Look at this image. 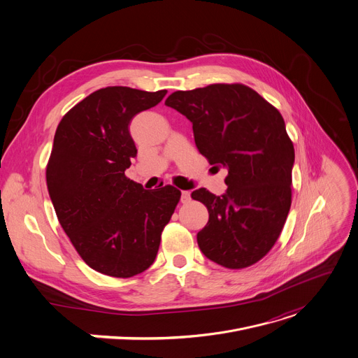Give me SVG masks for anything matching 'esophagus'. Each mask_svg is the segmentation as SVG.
<instances>
[{"mask_svg":"<svg viewBox=\"0 0 358 358\" xmlns=\"http://www.w3.org/2000/svg\"><path fill=\"white\" fill-rule=\"evenodd\" d=\"M191 200V194L189 191H181V203H188Z\"/></svg>","mask_w":358,"mask_h":358,"instance_id":"34e87169","label":"esophagus"}]
</instances>
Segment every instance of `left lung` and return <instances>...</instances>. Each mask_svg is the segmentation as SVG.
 I'll list each match as a JSON object with an SVG mask.
<instances>
[{
    "label": "left lung",
    "instance_id": "left-lung-1",
    "mask_svg": "<svg viewBox=\"0 0 358 358\" xmlns=\"http://www.w3.org/2000/svg\"><path fill=\"white\" fill-rule=\"evenodd\" d=\"M166 106L191 121L210 164L229 171L222 196L206 188L191 194L210 214L197 234L200 250L227 268L257 263L275 244L291 207L294 147L281 114L243 84L176 91Z\"/></svg>",
    "mask_w": 358,
    "mask_h": 358
}]
</instances>
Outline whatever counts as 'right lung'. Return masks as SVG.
Masks as SVG:
<instances>
[{
	"label": "right lung",
	"mask_w": 358,
	"mask_h": 358,
	"mask_svg": "<svg viewBox=\"0 0 358 358\" xmlns=\"http://www.w3.org/2000/svg\"><path fill=\"white\" fill-rule=\"evenodd\" d=\"M166 94L101 88L57 127L47 166L50 199L77 252L101 274L128 278L145 271L180 201L173 185L144 189L125 177L137 157L129 124Z\"/></svg>",
	"instance_id": "add662e5"
}]
</instances>
